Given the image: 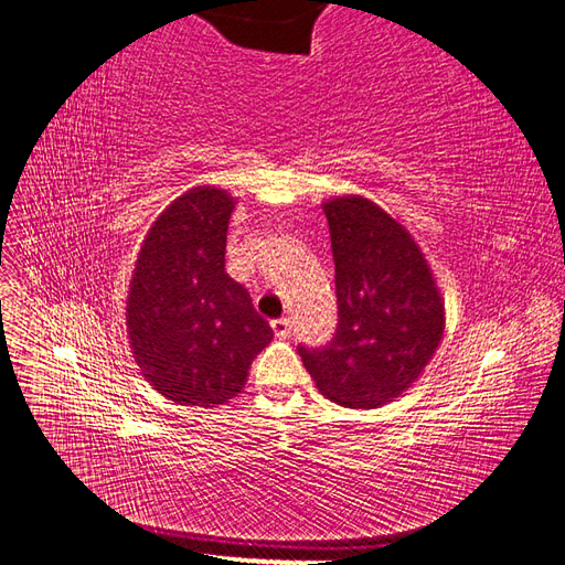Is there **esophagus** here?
I'll return each instance as SVG.
<instances>
[{"label":"esophagus","mask_w":565,"mask_h":565,"mask_svg":"<svg viewBox=\"0 0 565 565\" xmlns=\"http://www.w3.org/2000/svg\"><path fill=\"white\" fill-rule=\"evenodd\" d=\"M270 328H273V332H276V337H280V339H285V337L292 334V322H289V318H278V320H273V322H270Z\"/></svg>","instance_id":"1"}]
</instances>
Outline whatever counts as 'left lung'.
Masks as SVG:
<instances>
[{"instance_id":"left-lung-1","label":"left lung","mask_w":565,"mask_h":565,"mask_svg":"<svg viewBox=\"0 0 565 565\" xmlns=\"http://www.w3.org/2000/svg\"><path fill=\"white\" fill-rule=\"evenodd\" d=\"M322 210L339 322L328 344H299V355L322 396L380 407L431 361L446 328L443 299L413 237L377 204L337 198Z\"/></svg>"}]
</instances>
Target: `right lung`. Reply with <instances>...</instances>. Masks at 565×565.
<instances>
[{"label":"right lung","mask_w":565,"mask_h":565,"mask_svg":"<svg viewBox=\"0 0 565 565\" xmlns=\"http://www.w3.org/2000/svg\"><path fill=\"white\" fill-rule=\"evenodd\" d=\"M233 198L195 188L150 228L129 287L127 328L136 363L162 396L212 407L241 393L273 339L243 285L226 273Z\"/></svg>","instance_id":"1"}]
</instances>
